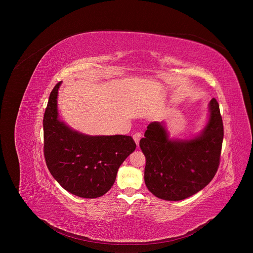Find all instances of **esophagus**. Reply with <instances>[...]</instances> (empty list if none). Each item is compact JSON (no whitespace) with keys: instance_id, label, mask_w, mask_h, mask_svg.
<instances>
[{"instance_id":"obj_1","label":"esophagus","mask_w":253,"mask_h":253,"mask_svg":"<svg viewBox=\"0 0 253 253\" xmlns=\"http://www.w3.org/2000/svg\"><path fill=\"white\" fill-rule=\"evenodd\" d=\"M141 137H142V134H141V133H135V134L133 135V139H134V141L136 142V145H137V146L139 145V141H140Z\"/></svg>"}]
</instances>
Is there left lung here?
Listing matches in <instances>:
<instances>
[{"mask_svg":"<svg viewBox=\"0 0 253 253\" xmlns=\"http://www.w3.org/2000/svg\"><path fill=\"white\" fill-rule=\"evenodd\" d=\"M222 141L223 123L215 98L209 103L206 126L192 139H169L164 123H150L139 143L146 158L144 180L148 190L168 201L194 195L217 172Z\"/></svg>","mask_w":253,"mask_h":253,"instance_id":"8db88e82","label":"left lung"}]
</instances>
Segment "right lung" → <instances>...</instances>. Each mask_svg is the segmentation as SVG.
I'll return each mask as SVG.
<instances>
[{"label": "right lung", "instance_id": "obj_1", "mask_svg": "<svg viewBox=\"0 0 253 253\" xmlns=\"http://www.w3.org/2000/svg\"><path fill=\"white\" fill-rule=\"evenodd\" d=\"M59 82L52 90L43 119L47 167L68 192L97 198L113 186L120 165L135 150L131 136H90L71 129L59 119Z\"/></svg>", "mask_w": 253, "mask_h": 253}]
</instances>
